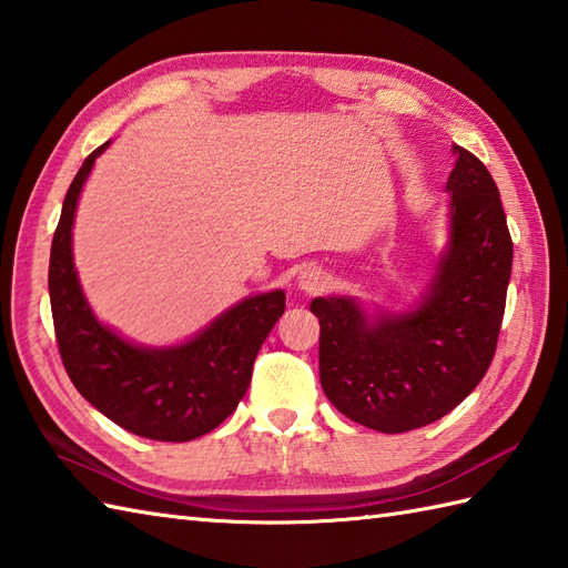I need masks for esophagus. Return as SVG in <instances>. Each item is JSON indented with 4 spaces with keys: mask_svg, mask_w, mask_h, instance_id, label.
<instances>
[{
    "mask_svg": "<svg viewBox=\"0 0 568 568\" xmlns=\"http://www.w3.org/2000/svg\"><path fill=\"white\" fill-rule=\"evenodd\" d=\"M327 283H329V277H327V273H324L322 268H305L303 273L297 275V287L303 293H307V295L322 293L324 287H327Z\"/></svg>",
    "mask_w": 568,
    "mask_h": 568,
    "instance_id": "1",
    "label": "esophagus"
}]
</instances>
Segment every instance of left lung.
<instances>
[{
  "label": "left lung",
  "instance_id": "8db88e82",
  "mask_svg": "<svg viewBox=\"0 0 568 568\" xmlns=\"http://www.w3.org/2000/svg\"><path fill=\"white\" fill-rule=\"evenodd\" d=\"M446 183L449 248L425 300L405 315L368 320L352 297H315L320 381L332 405L368 429L432 425L464 400L496 356L513 271V239L496 180L454 146Z\"/></svg>",
  "mask_w": 568,
  "mask_h": 568
}]
</instances>
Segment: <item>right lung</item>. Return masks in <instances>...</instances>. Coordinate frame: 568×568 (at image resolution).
<instances>
[{
	"instance_id": "add662e5",
	"label": "right lung",
	"mask_w": 568,
	"mask_h": 568,
	"mask_svg": "<svg viewBox=\"0 0 568 568\" xmlns=\"http://www.w3.org/2000/svg\"><path fill=\"white\" fill-rule=\"evenodd\" d=\"M94 149L72 178L60 212L48 265V293L60 358L78 393L139 437L190 442L220 427L234 413L251 383L253 361L285 312V293L241 300L195 339L171 348L124 342L98 322L80 291L72 263V220Z\"/></svg>"
}]
</instances>
